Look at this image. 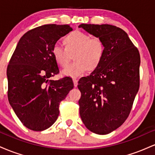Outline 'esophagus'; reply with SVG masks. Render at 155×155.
I'll return each instance as SVG.
<instances>
[{
	"mask_svg": "<svg viewBox=\"0 0 155 155\" xmlns=\"http://www.w3.org/2000/svg\"><path fill=\"white\" fill-rule=\"evenodd\" d=\"M73 81H74V87H77V85H78V80L76 79H75V78H74V79H73Z\"/></svg>",
	"mask_w": 155,
	"mask_h": 155,
	"instance_id": "34e87169",
	"label": "esophagus"
}]
</instances>
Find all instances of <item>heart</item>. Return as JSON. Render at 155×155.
Segmentation results:
<instances>
[{"mask_svg":"<svg viewBox=\"0 0 155 155\" xmlns=\"http://www.w3.org/2000/svg\"><path fill=\"white\" fill-rule=\"evenodd\" d=\"M65 47L55 44L51 49L54 61L60 67L68 65L74 55V63L62 71V74L77 77L89 70L93 71L101 65L105 54V45L99 38L84 32L75 31L68 33L63 40Z\"/></svg>","mask_w":155,"mask_h":155,"instance_id":"b5f03b06","label":"heart"}]
</instances>
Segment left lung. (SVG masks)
<instances>
[{"instance_id": "obj_1", "label": "left lung", "mask_w": 155, "mask_h": 155, "mask_svg": "<svg viewBox=\"0 0 155 155\" xmlns=\"http://www.w3.org/2000/svg\"><path fill=\"white\" fill-rule=\"evenodd\" d=\"M79 28L105 45L100 66L79 81L80 117L91 132L108 134L124 123L132 108L139 89L140 54L120 28L107 24H81Z\"/></svg>"}]
</instances>
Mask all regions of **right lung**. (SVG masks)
Here are the masks:
<instances>
[{
  "mask_svg": "<svg viewBox=\"0 0 155 155\" xmlns=\"http://www.w3.org/2000/svg\"><path fill=\"white\" fill-rule=\"evenodd\" d=\"M72 28L44 25L19 39L7 68L8 99L19 120L28 129L42 131L58 119L59 105L74 88L70 77L49 80L59 73L51 49Z\"/></svg>",
  "mask_w": 155,
  "mask_h": 155,
  "instance_id": "obj_1",
  "label": "right lung"
}]
</instances>
